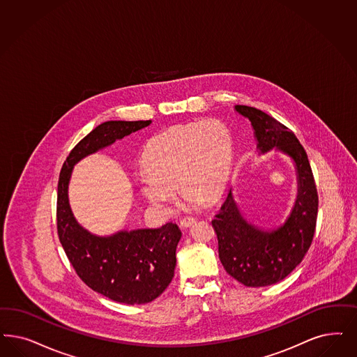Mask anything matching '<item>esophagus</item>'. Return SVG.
<instances>
[{"label": "esophagus", "mask_w": 357, "mask_h": 357, "mask_svg": "<svg viewBox=\"0 0 357 357\" xmlns=\"http://www.w3.org/2000/svg\"><path fill=\"white\" fill-rule=\"evenodd\" d=\"M197 222V220L194 219V218H185V219H182L181 222H179V225H181V228L182 229H187V228H190L191 225H194Z\"/></svg>", "instance_id": "1"}]
</instances>
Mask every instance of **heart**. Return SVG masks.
Instances as JSON below:
<instances>
[{
	"mask_svg": "<svg viewBox=\"0 0 357 357\" xmlns=\"http://www.w3.org/2000/svg\"><path fill=\"white\" fill-rule=\"evenodd\" d=\"M234 158V138L225 123L206 119L174 125L153 135L142 153L138 185L144 197L165 213H172L178 195L185 207L199 208L206 199L220 197Z\"/></svg>",
	"mask_w": 357,
	"mask_h": 357,
	"instance_id": "b5f03b06",
	"label": "heart"
}]
</instances>
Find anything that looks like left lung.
<instances>
[{
	"label": "left lung",
	"instance_id": "obj_1",
	"mask_svg": "<svg viewBox=\"0 0 357 357\" xmlns=\"http://www.w3.org/2000/svg\"><path fill=\"white\" fill-rule=\"evenodd\" d=\"M234 109L250 121L259 154L275 149L293 160L296 172L298 195L282 225L264 231L250 224L232 190L212 220L225 271L248 287H262L282 281L307 253L317 227L318 192L306 150L289 128L253 107L234 105Z\"/></svg>",
	"mask_w": 357,
	"mask_h": 357
}]
</instances>
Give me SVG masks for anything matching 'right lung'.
<instances>
[{
  "label": "right lung",
  "instance_id": "1",
  "mask_svg": "<svg viewBox=\"0 0 357 357\" xmlns=\"http://www.w3.org/2000/svg\"><path fill=\"white\" fill-rule=\"evenodd\" d=\"M150 123L151 120L100 123L71 150L58 182V236L67 257L88 287L125 305L149 303L170 284L182 232L176 224L167 222L155 229L92 234L75 219L68 202V185L79 160Z\"/></svg>",
  "mask_w": 357,
  "mask_h": 357
}]
</instances>
